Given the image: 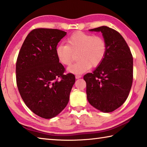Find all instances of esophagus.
Wrapping results in <instances>:
<instances>
[{
  "label": "esophagus",
  "mask_w": 147,
  "mask_h": 147,
  "mask_svg": "<svg viewBox=\"0 0 147 147\" xmlns=\"http://www.w3.org/2000/svg\"><path fill=\"white\" fill-rule=\"evenodd\" d=\"M82 77V75H80V74H76L75 75V78L76 79H78V78H80Z\"/></svg>",
  "instance_id": "obj_1"
}]
</instances>
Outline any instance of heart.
Here are the masks:
<instances>
[{
	"mask_svg": "<svg viewBox=\"0 0 147 147\" xmlns=\"http://www.w3.org/2000/svg\"><path fill=\"white\" fill-rule=\"evenodd\" d=\"M107 45L103 36L77 31L67 40V44H60L56 49L59 62L70 65L78 53V62L69 67L72 73L81 74L91 67L99 66L105 58Z\"/></svg>",
	"mask_w": 147,
	"mask_h": 147,
	"instance_id": "obj_1",
	"label": "heart"
}]
</instances>
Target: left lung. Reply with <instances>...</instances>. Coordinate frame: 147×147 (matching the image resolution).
Returning a JSON list of instances; mask_svg holds the SVG:
<instances>
[{"label":"left lung","instance_id":"left-lung-1","mask_svg":"<svg viewBox=\"0 0 147 147\" xmlns=\"http://www.w3.org/2000/svg\"><path fill=\"white\" fill-rule=\"evenodd\" d=\"M101 31L107 51L101 64L92 73L84 75L89 103L103 113L121 106L129 96L133 81V57L119 33L107 26L90 29Z\"/></svg>","mask_w":147,"mask_h":147}]
</instances>
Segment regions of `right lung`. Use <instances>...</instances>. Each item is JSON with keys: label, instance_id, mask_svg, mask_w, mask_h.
Instances as JSON below:
<instances>
[{"label": "right lung", "instance_id": "1", "mask_svg": "<svg viewBox=\"0 0 147 147\" xmlns=\"http://www.w3.org/2000/svg\"><path fill=\"white\" fill-rule=\"evenodd\" d=\"M66 33L57 29H34L17 57L18 91L26 106L42 118H52L64 109L75 82L73 74H64L56 55L57 44Z\"/></svg>", "mask_w": 147, "mask_h": 147}]
</instances>
